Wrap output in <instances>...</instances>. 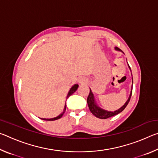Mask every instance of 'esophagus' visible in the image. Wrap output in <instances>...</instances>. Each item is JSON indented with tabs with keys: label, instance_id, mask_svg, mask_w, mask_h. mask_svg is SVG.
Here are the masks:
<instances>
[{
	"label": "esophagus",
	"instance_id": "34e87169",
	"mask_svg": "<svg viewBox=\"0 0 158 158\" xmlns=\"http://www.w3.org/2000/svg\"><path fill=\"white\" fill-rule=\"evenodd\" d=\"M78 81L79 84H85L88 81V80L86 78H85V77H80V78L79 79Z\"/></svg>",
	"mask_w": 158,
	"mask_h": 158
}]
</instances>
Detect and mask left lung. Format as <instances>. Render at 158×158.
<instances>
[{"instance_id":"1","label":"left lung","mask_w":158,"mask_h":158,"mask_svg":"<svg viewBox=\"0 0 158 158\" xmlns=\"http://www.w3.org/2000/svg\"><path fill=\"white\" fill-rule=\"evenodd\" d=\"M115 49L117 51H121V52H122V51L120 49H118V47H115ZM129 68H130V66H129ZM130 70H131V69H130ZM132 89H131V92H130V96H129V98H128V100L126 101V102H125L124 104V105L121 106V107L119 109H118V110L114 111H106V110H105V109L100 108V106H98V105H97V103H96V102L95 100V98H94V95H93V93H92L91 90L90 89V93L87 98V103H88V105H89V107L90 112H91V113L94 115L95 116H96L97 118H101V119H106V118H108L114 116H115V115H117L118 114L121 113V111L124 110L125 108L127 106V104L129 103L131 95H132Z\"/></svg>"}]
</instances>
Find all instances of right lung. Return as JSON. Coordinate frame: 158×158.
<instances>
[{"label":"right lung","instance_id":"add662e5","mask_svg":"<svg viewBox=\"0 0 158 158\" xmlns=\"http://www.w3.org/2000/svg\"><path fill=\"white\" fill-rule=\"evenodd\" d=\"M78 87H79V85L78 84H74L73 86L71 88L70 90H69V92L68 93V95H67V99H68L69 97V96H70L72 94H73V93L76 91V90H77V89H78ZM65 109H66V104L65 105V107H64V109H63V112L60 115H58V116L55 117V118H41V119L44 120V121H55V120L59 119V118H60L61 117L63 116V115L64 114V113H65Z\"/></svg>","mask_w":158,"mask_h":158}]
</instances>
